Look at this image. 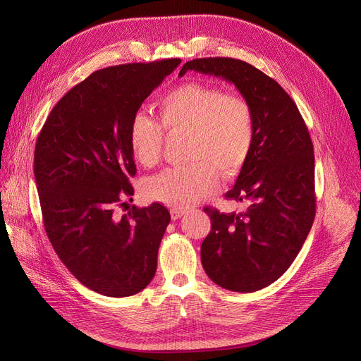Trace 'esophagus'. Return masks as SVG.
Listing matches in <instances>:
<instances>
[{
    "mask_svg": "<svg viewBox=\"0 0 361 361\" xmlns=\"http://www.w3.org/2000/svg\"><path fill=\"white\" fill-rule=\"evenodd\" d=\"M169 212H171V218H173L174 221L178 219V218H181V216L185 214V211H184V209H180V207H173V209H171Z\"/></svg>",
    "mask_w": 361,
    "mask_h": 361,
    "instance_id": "34e87169",
    "label": "esophagus"
}]
</instances>
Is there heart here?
<instances>
[{
    "label": "heart",
    "instance_id": "b5f03b06",
    "mask_svg": "<svg viewBox=\"0 0 361 361\" xmlns=\"http://www.w3.org/2000/svg\"><path fill=\"white\" fill-rule=\"evenodd\" d=\"M159 122L137 112L128 126V145L135 159L150 168L159 162L164 130L188 133L185 166L166 168L145 183L149 199L188 207L215 193L219 174L233 178L249 161L255 145V114L249 101L237 93L200 82L184 83L158 102Z\"/></svg>",
    "mask_w": 361,
    "mask_h": 361
}]
</instances>
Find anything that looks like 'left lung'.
I'll return each mask as SVG.
<instances>
[{"mask_svg":"<svg viewBox=\"0 0 361 361\" xmlns=\"http://www.w3.org/2000/svg\"><path fill=\"white\" fill-rule=\"evenodd\" d=\"M212 74L235 85L255 114V145L235 185L225 195L243 212L204 207L212 228L202 243L203 269L216 286L253 293L286 272L305 244L316 215L314 154L295 102L252 64L215 56L180 70Z\"/></svg>","mask_w":361,"mask_h":361,"instance_id":"1","label":"left lung"}]
</instances>
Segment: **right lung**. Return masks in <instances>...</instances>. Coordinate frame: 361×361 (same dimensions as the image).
I'll list each match as a JSON object with an SVG mask.
<instances>
[{
    "label": "right lung",
    "mask_w": 361,
    "mask_h": 361,
    "mask_svg": "<svg viewBox=\"0 0 361 361\" xmlns=\"http://www.w3.org/2000/svg\"><path fill=\"white\" fill-rule=\"evenodd\" d=\"M180 59L112 66L70 89L48 116L33 171L45 233L66 268L89 290L128 297L149 286L169 212L128 204L136 164L128 126ZM116 207L128 212L115 215Z\"/></svg>",
    "instance_id": "add662e5"
}]
</instances>
